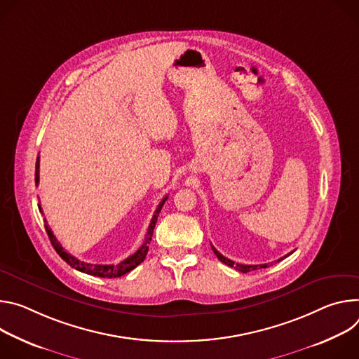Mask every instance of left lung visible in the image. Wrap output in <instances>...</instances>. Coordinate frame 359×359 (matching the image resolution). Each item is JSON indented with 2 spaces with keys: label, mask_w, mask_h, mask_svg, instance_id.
Here are the masks:
<instances>
[{
  "label": "left lung",
  "mask_w": 359,
  "mask_h": 359,
  "mask_svg": "<svg viewBox=\"0 0 359 359\" xmlns=\"http://www.w3.org/2000/svg\"><path fill=\"white\" fill-rule=\"evenodd\" d=\"M212 247V245H211ZM212 251H214V254L218 257V259L221 261V262H224L225 265H228V266H232V268H235V269H238V271H241V272H250V271H254V269H258V268H266L268 266V264H262V265H244V264H235L233 261H231V259H228V258H225L222 254H219L214 247H212ZM290 255V254H288ZM288 255H285L284 258H287ZM284 258H280L278 261H281V259H284Z\"/></svg>",
  "instance_id": "8db88e82"
}]
</instances>
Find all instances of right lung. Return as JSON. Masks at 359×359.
I'll use <instances>...</instances> for the list:
<instances>
[{
    "mask_svg": "<svg viewBox=\"0 0 359 359\" xmlns=\"http://www.w3.org/2000/svg\"><path fill=\"white\" fill-rule=\"evenodd\" d=\"M38 182H39V156H36V164H35V184L38 185ZM167 198H168V196H165L164 200H163L161 203H159V205H158V208H156V211H155V214H154V217H152V219H151V224H149V226H148V232H147V236H145V241H144V244L141 245V248H140L135 254H133L131 257H128L127 259H124L123 262H119V264H116V265H94V264H87V262H83V261L76 259L75 257H72L71 254H68V252L61 247V244L58 243L55 235L53 233L51 228L48 226L47 221H46V229H47L48 238H50V241H51L54 250L57 251V254H58L68 265H71L72 268H75V269H78V271H81V272L94 275V276H101V278H118V276H123L124 273L133 271L137 265H140V264L145 259V255H147L148 248H149L148 244H149V241H151L152 232H154V228H155V224H156V219H158V214L161 212V208H163L164 203L167 201ZM38 208H39V211L43 212L41 205H39V204H38Z\"/></svg>",
    "mask_w": 359,
    "mask_h": 359,
    "instance_id": "add662e5",
    "label": "right lung"
}]
</instances>
